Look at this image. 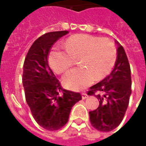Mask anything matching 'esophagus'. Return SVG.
Wrapping results in <instances>:
<instances>
[{
  "label": "esophagus",
  "instance_id": "obj_1",
  "mask_svg": "<svg viewBox=\"0 0 146 146\" xmlns=\"http://www.w3.org/2000/svg\"><path fill=\"white\" fill-rule=\"evenodd\" d=\"M87 98H88V95H87L86 92H82V98L83 99H86Z\"/></svg>",
  "mask_w": 146,
  "mask_h": 146
}]
</instances>
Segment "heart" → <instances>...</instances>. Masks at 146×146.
I'll return each instance as SVG.
<instances>
[{
    "label": "heart",
    "mask_w": 146,
    "mask_h": 146,
    "mask_svg": "<svg viewBox=\"0 0 146 146\" xmlns=\"http://www.w3.org/2000/svg\"><path fill=\"white\" fill-rule=\"evenodd\" d=\"M63 48L51 51L49 62L54 72L62 73L70 70L78 58L82 66L69 71L62 79L64 84L71 89L81 90L91 84L94 78L106 76L116 62V44L108 37L74 35L64 43Z\"/></svg>",
    "instance_id": "1"
}]
</instances>
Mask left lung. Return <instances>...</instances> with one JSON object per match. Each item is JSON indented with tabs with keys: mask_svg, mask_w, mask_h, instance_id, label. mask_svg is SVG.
Wrapping results in <instances>:
<instances>
[{
	"mask_svg": "<svg viewBox=\"0 0 146 146\" xmlns=\"http://www.w3.org/2000/svg\"><path fill=\"white\" fill-rule=\"evenodd\" d=\"M131 94L130 64L123 46L119 44L112 73L92 86L88 92V95H95L99 102L98 107L89 112L92 125L102 132L110 131L117 127L125 115Z\"/></svg>",
	"mask_w": 146,
	"mask_h": 146,
	"instance_id": "8db88e82",
	"label": "left lung"
}]
</instances>
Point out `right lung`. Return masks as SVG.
<instances>
[{
  "label": "right lung",
  "instance_id": "1",
  "mask_svg": "<svg viewBox=\"0 0 146 146\" xmlns=\"http://www.w3.org/2000/svg\"><path fill=\"white\" fill-rule=\"evenodd\" d=\"M66 30L46 33L33 42L23 64V84L26 101L36 122L48 131L66 124L71 109L81 100L79 92L62 88L48 64L51 48Z\"/></svg>",
  "mask_w": 146,
  "mask_h": 146
}]
</instances>
